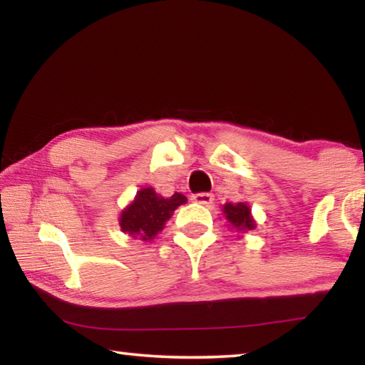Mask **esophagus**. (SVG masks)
<instances>
[{
    "label": "esophagus",
    "mask_w": 365,
    "mask_h": 365,
    "mask_svg": "<svg viewBox=\"0 0 365 365\" xmlns=\"http://www.w3.org/2000/svg\"><path fill=\"white\" fill-rule=\"evenodd\" d=\"M191 200H193L197 204L209 205V204H212V201H214V196H212L210 193H196V195H193Z\"/></svg>",
    "instance_id": "34e87169"
}]
</instances>
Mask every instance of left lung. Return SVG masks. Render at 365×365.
<instances>
[{"label":"left lung","mask_w":365,"mask_h":365,"mask_svg":"<svg viewBox=\"0 0 365 365\" xmlns=\"http://www.w3.org/2000/svg\"><path fill=\"white\" fill-rule=\"evenodd\" d=\"M222 210L230 227H233L236 231H247L257 227L247 202H227Z\"/></svg>","instance_id":"8db88e82"}]
</instances>
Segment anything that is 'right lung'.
<instances>
[{
  "instance_id": "add662e5",
  "label": "right lung",
  "mask_w": 365,
  "mask_h": 365,
  "mask_svg": "<svg viewBox=\"0 0 365 365\" xmlns=\"http://www.w3.org/2000/svg\"><path fill=\"white\" fill-rule=\"evenodd\" d=\"M187 202L182 193H174L170 197H163L153 188H142L137 191L128 207L121 212L119 227L132 237L140 241H151L163 231L165 222L174 214V210Z\"/></svg>"
}]
</instances>
